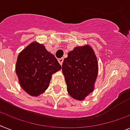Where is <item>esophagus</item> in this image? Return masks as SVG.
Masks as SVG:
<instances>
[{
  "instance_id": "1",
  "label": "esophagus",
  "mask_w": 130,
  "mask_h": 130,
  "mask_svg": "<svg viewBox=\"0 0 130 130\" xmlns=\"http://www.w3.org/2000/svg\"><path fill=\"white\" fill-rule=\"evenodd\" d=\"M63 61H64V58H61L58 59V62L60 64V65H62Z\"/></svg>"
}]
</instances>
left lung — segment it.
Segmentation results:
<instances>
[{
    "label": "left lung",
    "instance_id": "1",
    "mask_svg": "<svg viewBox=\"0 0 130 130\" xmlns=\"http://www.w3.org/2000/svg\"><path fill=\"white\" fill-rule=\"evenodd\" d=\"M62 72L70 96L79 101L84 100L94 91L98 73L93 48L88 44L75 47L64 59Z\"/></svg>",
    "mask_w": 130,
    "mask_h": 130
}]
</instances>
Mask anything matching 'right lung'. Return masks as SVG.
Here are the masks:
<instances>
[{
	"label": "right lung",
	"instance_id": "right-lung-1",
	"mask_svg": "<svg viewBox=\"0 0 130 130\" xmlns=\"http://www.w3.org/2000/svg\"><path fill=\"white\" fill-rule=\"evenodd\" d=\"M61 68L43 44L33 42L19 53L16 73L20 87L30 96L36 97L46 90L52 75Z\"/></svg>",
	"mask_w": 130,
	"mask_h": 130
}]
</instances>
